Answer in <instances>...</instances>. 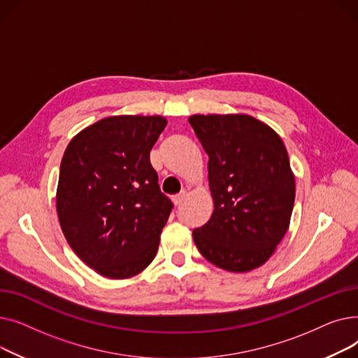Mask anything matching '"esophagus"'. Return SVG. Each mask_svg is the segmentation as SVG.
Listing matches in <instances>:
<instances>
[{"instance_id":"1","label":"esophagus","mask_w":358,"mask_h":358,"mask_svg":"<svg viewBox=\"0 0 358 358\" xmlns=\"http://www.w3.org/2000/svg\"><path fill=\"white\" fill-rule=\"evenodd\" d=\"M185 196H187V193H185V192H180L178 194L173 196V201H174V204H176V206L181 204V201L185 199Z\"/></svg>"}]
</instances>
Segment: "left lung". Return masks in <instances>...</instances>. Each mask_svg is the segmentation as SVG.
<instances>
[{
  "label": "left lung",
  "mask_w": 358,
  "mask_h": 358,
  "mask_svg": "<svg viewBox=\"0 0 358 358\" xmlns=\"http://www.w3.org/2000/svg\"><path fill=\"white\" fill-rule=\"evenodd\" d=\"M209 155L215 209L193 231L200 254L219 268L261 267L286 235L294 204V176L283 141L248 115H194L189 119Z\"/></svg>",
  "instance_id": "1"
}]
</instances>
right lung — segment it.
Instances as JSON below:
<instances>
[{"label": "right lung", "instance_id": "1", "mask_svg": "<svg viewBox=\"0 0 358 358\" xmlns=\"http://www.w3.org/2000/svg\"><path fill=\"white\" fill-rule=\"evenodd\" d=\"M165 126L162 116H111L65 149L56 190L61 228L73 252L107 278L134 277L157 255L173 203L149 152Z\"/></svg>", "mask_w": 358, "mask_h": 358}]
</instances>
